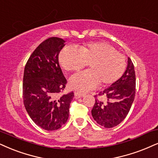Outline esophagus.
I'll return each instance as SVG.
<instances>
[{"instance_id":"1","label":"esophagus","mask_w":158,"mask_h":158,"mask_svg":"<svg viewBox=\"0 0 158 158\" xmlns=\"http://www.w3.org/2000/svg\"><path fill=\"white\" fill-rule=\"evenodd\" d=\"M75 96L76 98H81V97H84V94H83V93H81V92H78V91H75Z\"/></svg>"}]
</instances>
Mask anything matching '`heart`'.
<instances>
[{"label":"heart","instance_id":"b5f03b06","mask_svg":"<svg viewBox=\"0 0 158 158\" xmlns=\"http://www.w3.org/2000/svg\"><path fill=\"white\" fill-rule=\"evenodd\" d=\"M59 63L68 72H77L88 64V71L76 74L69 80L71 88L81 91L112 84L122 77L126 59L112 45L104 42H89L76 49L67 46L59 54Z\"/></svg>","mask_w":158,"mask_h":158}]
</instances>
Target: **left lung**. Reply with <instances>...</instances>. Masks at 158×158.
I'll return each mask as SVG.
<instances>
[{
	"label": "left lung",
	"instance_id": "8db88e82",
	"mask_svg": "<svg viewBox=\"0 0 158 158\" xmlns=\"http://www.w3.org/2000/svg\"><path fill=\"white\" fill-rule=\"evenodd\" d=\"M117 81L95 95L91 115L97 123L106 128L118 125L129 113L135 95V73L132 60Z\"/></svg>",
	"mask_w": 158,
	"mask_h": 158
}]
</instances>
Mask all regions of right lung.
<instances>
[{
    "instance_id": "1",
    "label": "right lung",
    "mask_w": 158,
    "mask_h": 158,
    "mask_svg": "<svg viewBox=\"0 0 158 158\" xmlns=\"http://www.w3.org/2000/svg\"><path fill=\"white\" fill-rule=\"evenodd\" d=\"M64 42L58 37L43 41L29 57L23 75L25 108L35 124L50 131L67 122L74 97L73 91L58 97L67 84L58 62Z\"/></svg>"
}]
</instances>
